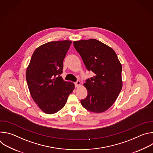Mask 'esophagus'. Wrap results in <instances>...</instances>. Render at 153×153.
Here are the masks:
<instances>
[{
    "label": "esophagus",
    "instance_id": "1",
    "mask_svg": "<svg viewBox=\"0 0 153 153\" xmlns=\"http://www.w3.org/2000/svg\"><path fill=\"white\" fill-rule=\"evenodd\" d=\"M74 84H75V86L76 87H78V86H79L80 85V82L79 80H77L76 82L74 83Z\"/></svg>",
    "mask_w": 153,
    "mask_h": 153
}]
</instances>
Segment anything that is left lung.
Returning <instances> with one entry per match:
<instances>
[{
  "mask_svg": "<svg viewBox=\"0 0 153 153\" xmlns=\"http://www.w3.org/2000/svg\"><path fill=\"white\" fill-rule=\"evenodd\" d=\"M86 69L94 76L86 80L87 97L80 100L83 108L102 113L116 101L122 88V65L115 51L102 42L91 39L73 42Z\"/></svg>",
  "mask_w": 153,
  "mask_h": 153,
  "instance_id": "1",
  "label": "left lung"
}]
</instances>
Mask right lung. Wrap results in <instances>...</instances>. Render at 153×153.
I'll list each match as a JSON object with an SVG mask.
<instances>
[{"instance_id": "1", "label": "right lung", "mask_w": 153, "mask_h": 153, "mask_svg": "<svg viewBox=\"0 0 153 153\" xmlns=\"http://www.w3.org/2000/svg\"><path fill=\"white\" fill-rule=\"evenodd\" d=\"M72 42H50L38 47L27 69L26 80L31 96L47 114L57 113L65 106L74 89L73 82L64 81L63 61Z\"/></svg>"}]
</instances>
